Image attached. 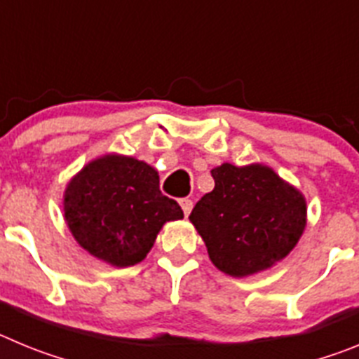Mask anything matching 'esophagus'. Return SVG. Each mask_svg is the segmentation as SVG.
<instances>
[{"label": "esophagus", "instance_id": "1", "mask_svg": "<svg viewBox=\"0 0 359 359\" xmlns=\"http://www.w3.org/2000/svg\"><path fill=\"white\" fill-rule=\"evenodd\" d=\"M180 205H182V208H183V214L189 215L190 210H192V205H194V203H192V199H189V198H182V199H180Z\"/></svg>", "mask_w": 359, "mask_h": 359}]
</instances>
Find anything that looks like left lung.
I'll return each mask as SVG.
<instances>
[{
    "label": "left lung",
    "instance_id": "8db88e82",
    "mask_svg": "<svg viewBox=\"0 0 359 359\" xmlns=\"http://www.w3.org/2000/svg\"><path fill=\"white\" fill-rule=\"evenodd\" d=\"M215 187L196 203L190 221L210 261L231 277H246L282 261L306 226L304 196L262 165L212 169Z\"/></svg>",
    "mask_w": 359,
    "mask_h": 359
}]
</instances>
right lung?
I'll return each mask as SVG.
<instances>
[{
    "mask_svg": "<svg viewBox=\"0 0 359 359\" xmlns=\"http://www.w3.org/2000/svg\"><path fill=\"white\" fill-rule=\"evenodd\" d=\"M65 217L82 248L126 268L144 261L160 228L182 219L183 210L161 194L152 167L113 154L86 165L69 182Z\"/></svg>",
    "mask_w": 359,
    "mask_h": 359,
    "instance_id": "1",
    "label": "right lung"
}]
</instances>
